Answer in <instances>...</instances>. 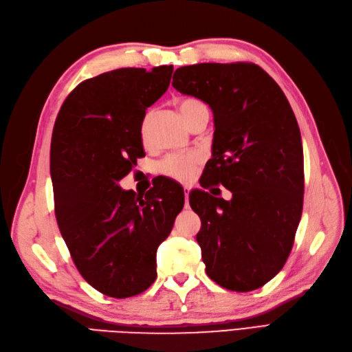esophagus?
<instances>
[{
  "label": "esophagus",
  "instance_id": "esophagus-1",
  "mask_svg": "<svg viewBox=\"0 0 352 352\" xmlns=\"http://www.w3.org/2000/svg\"><path fill=\"white\" fill-rule=\"evenodd\" d=\"M184 192H185V201H186V207H189V189L185 186L184 188Z\"/></svg>",
  "mask_w": 352,
  "mask_h": 352
}]
</instances>
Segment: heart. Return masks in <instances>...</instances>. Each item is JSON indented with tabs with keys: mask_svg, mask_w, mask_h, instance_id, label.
<instances>
[{
	"mask_svg": "<svg viewBox=\"0 0 352 352\" xmlns=\"http://www.w3.org/2000/svg\"><path fill=\"white\" fill-rule=\"evenodd\" d=\"M177 109L182 114L184 120L188 123L192 117L202 109H207L206 104L199 101L198 98H182L177 101ZM146 133V119L142 120L141 124V135L145 136ZM198 163V155L195 153L188 154H173L166 157L158 166L160 173L172 177L176 180H189L194 176V170Z\"/></svg>",
	"mask_w": 352,
	"mask_h": 352,
	"instance_id": "b5f03b06",
	"label": "heart"
}]
</instances>
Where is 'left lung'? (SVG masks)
Here are the masks:
<instances>
[{
    "instance_id": "1",
    "label": "left lung",
    "mask_w": 352,
    "mask_h": 352,
    "mask_svg": "<svg viewBox=\"0 0 352 352\" xmlns=\"http://www.w3.org/2000/svg\"><path fill=\"white\" fill-rule=\"evenodd\" d=\"M172 85L214 116L212 157L199 184L232 192L229 201L201 189L189 194L201 219L197 242L206 272L229 291L258 289L282 270L302 214L304 154L295 114L279 85L254 63L179 67Z\"/></svg>"
}]
</instances>
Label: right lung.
<instances>
[{"label": "right lung", "instance_id": "add662e5", "mask_svg": "<svg viewBox=\"0 0 352 352\" xmlns=\"http://www.w3.org/2000/svg\"><path fill=\"white\" fill-rule=\"evenodd\" d=\"M173 66L126 67L79 83L52 131L56 219L74 265L101 294L129 298L157 278L158 245L184 208L182 186L160 180L145 195L119 180L144 155L145 110L167 91Z\"/></svg>", "mask_w": 352, "mask_h": 352}]
</instances>
